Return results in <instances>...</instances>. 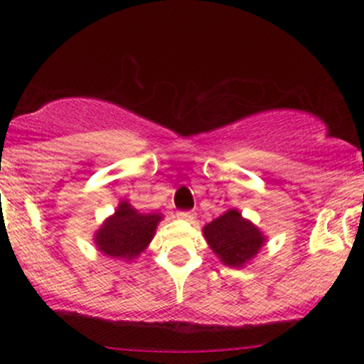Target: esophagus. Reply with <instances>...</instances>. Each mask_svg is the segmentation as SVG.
I'll use <instances>...</instances> for the list:
<instances>
[{
  "instance_id": "esophagus-1",
  "label": "esophagus",
  "mask_w": 364,
  "mask_h": 364,
  "mask_svg": "<svg viewBox=\"0 0 364 364\" xmlns=\"http://www.w3.org/2000/svg\"><path fill=\"white\" fill-rule=\"evenodd\" d=\"M176 215L179 217V219H185V220H191V219H193V212H188V210L178 212Z\"/></svg>"
}]
</instances>
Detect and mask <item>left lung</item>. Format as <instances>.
Instances as JSON below:
<instances>
[{"instance_id": "8db88e82", "label": "left lung", "mask_w": 364, "mask_h": 364, "mask_svg": "<svg viewBox=\"0 0 364 364\" xmlns=\"http://www.w3.org/2000/svg\"><path fill=\"white\" fill-rule=\"evenodd\" d=\"M207 243L229 267H241L252 260L263 246V236L237 210H228L203 228Z\"/></svg>"}]
</instances>
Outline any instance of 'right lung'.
I'll list each match as a JSON object with an SVG mask.
<instances>
[{
	"label": "right lung",
	"instance_id": "obj_1",
	"mask_svg": "<svg viewBox=\"0 0 364 364\" xmlns=\"http://www.w3.org/2000/svg\"><path fill=\"white\" fill-rule=\"evenodd\" d=\"M161 220L159 214H140L129 203L123 202L95 235V243L102 253L112 258H127L140 255L147 248Z\"/></svg>",
	"mask_w": 364,
	"mask_h": 364
}]
</instances>
